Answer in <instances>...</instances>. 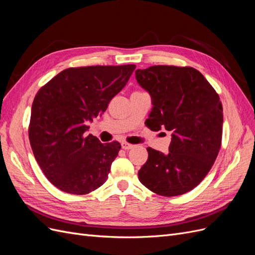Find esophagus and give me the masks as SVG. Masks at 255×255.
Wrapping results in <instances>:
<instances>
[{
	"mask_svg": "<svg viewBox=\"0 0 255 255\" xmlns=\"http://www.w3.org/2000/svg\"><path fill=\"white\" fill-rule=\"evenodd\" d=\"M121 146H122L123 150H129V149H133V148H134V144H130V143H128V142L123 141V142L121 143Z\"/></svg>",
	"mask_w": 255,
	"mask_h": 255,
	"instance_id": "34e87169",
	"label": "esophagus"
}]
</instances>
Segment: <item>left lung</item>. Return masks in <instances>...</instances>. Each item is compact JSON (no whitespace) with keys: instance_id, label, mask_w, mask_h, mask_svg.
<instances>
[{"instance_id":"8db88e82","label":"left lung","mask_w":255,"mask_h":255,"mask_svg":"<svg viewBox=\"0 0 255 255\" xmlns=\"http://www.w3.org/2000/svg\"><path fill=\"white\" fill-rule=\"evenodd\" d=\"M136 80L149 92L151 130L172 133L167 154L148 148L138 171L142 185L164 197L181 196L203 181L217 157L222 138V104L212 85L191 67L137 69Z\"/></svg>"}]
</instances>
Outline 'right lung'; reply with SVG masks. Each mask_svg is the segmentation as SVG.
Listing matches in <instances>:
<instances>
[{
	"mask_svg": "<svg viewBox=\"0 0 255 255\" xmlns=\"http://www.w3.org/2000/svg\"><path fill=\"white\" fill-rule=\"evenodd\" d=\"M135 65L68 68L38 90L28 138L47 179L67 194L87 195L106 182L121 144L87 135L89 121L102 115L126 86Z\"/></svg>",
	"mask_w": 255,
	"mask_h": 255,
	"instance_id": "right-lung-1",
	"label": "right lung"
}]
</instances>
